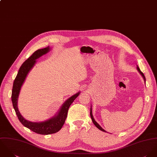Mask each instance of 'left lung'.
<instances>
[{"mask_svg":"<svg viewBox=\"0 0 157 157\" xmlns=\"http://www.w3.org/2000/svg\"><path fill=\"white\" fill-rule=\"evenodd\" d=\"M136 68H137V70L138 71V72L140 73V75L143 76V79H144V82H145V84H146V78H145V76H144V74L143 73V72L140 70V68L138 67V66L137 65V67H136ZM92 105H91V107H90V117H91V118H92V122L94 123V125L98 128H99L100 130H101V131H102V132H107L104 129H103L100 125H99V124L94 120V116H93V114H92Z\"/></svg>","mask_w":157,"mask_h":157,"instance_id":"1","label":"left lung"}]
</instances>
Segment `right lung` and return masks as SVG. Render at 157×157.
<instances>
[{
    "label": "right lung",
    "mask_w": 157,
    "mask_h": 157,
    "mask_svg": "<svg viewBox=\"0 0 157 157\" xmlns=\"http://www.w3.org/2000/svg\"><path fill=\"white\" fill-rule=\"evenodd\" d=\"M50 50V47L49 46L44 48L39 49L34 52L32 56L22 63L14 81L11 94L13 105L20 122L22 124V125L30 129L33 132L41 135L52 134L56 133L61 130L67 117L68 110L70 105L81 93L80 92H78L76 94H73L68 98L63 103L60 109L54 117L44 121L32 122L25 120L22 116L17 106L18 98L21 87L29 73L36 63V59L49 52Z\"/></svg>",
    "instance_id": "1"
}]
</instances>
